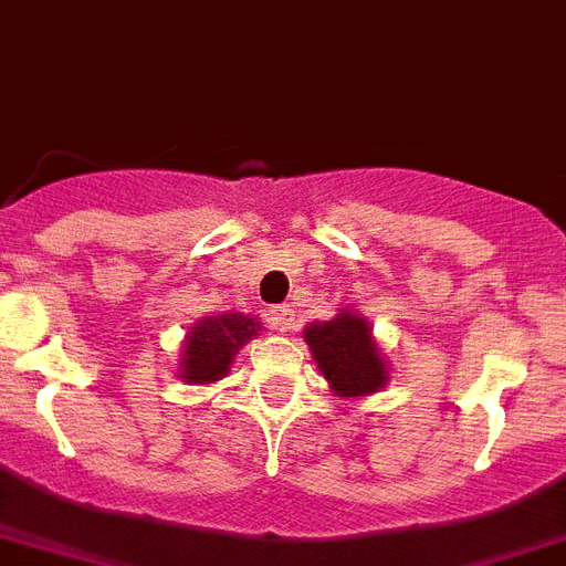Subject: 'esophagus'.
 Masks as SVG:
<instances>
[{
    "mask_svg": "<svg viewBox=\"0 0 566 566\" xmlns=\"http://www.w3.org/2000/svg\"><path fill=\"white\" fill-rule=\"evenodd\" d=\"M269 321H272L274 329H280V332L294 329V312L289 306H274L272 315H269Z\"/></svg>",
    "mask_w": 566,
    "mask_h": 566,
    "instance_id": "1",
    "label": "esophagus"
}]
</instances>
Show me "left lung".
<instances>
[{"instance_id": "left-lung-1", "label": "left lung", "mask_w": 566, "mask_h": 566, "mask_svg": "<svg viewBox=\"0 0 566 566\" xmlns=\"http://www.w3.org/2000/svg\"><path fill=\"white\" fill-rule=\"evenodd\" d=\"M308 352L332 392L360 400L380 392L389 380V360L380 352L371 326L355 308H340L332 321H315L303 329Z\"/></svg>"}]
</instances>
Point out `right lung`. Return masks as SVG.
<instances>
[{
    "label": "right lung",
    "instance_id": "right-lung-1",
    "mask_svg": "<svg viewBox=\"0 0 566 566\" xmlns=\"http://www.w3.org/2000/svg\"><path fill=\"white\" fill-rule=\"evenodd\" d=\"M263 332L260 317L243 312H223V315L200 317L186 332L177 378L188 386H209L223 380L234 364L237 352Z\"/></svg>",
    "mask_w": 566,
    "mask_h": 566
}]
</instances>
